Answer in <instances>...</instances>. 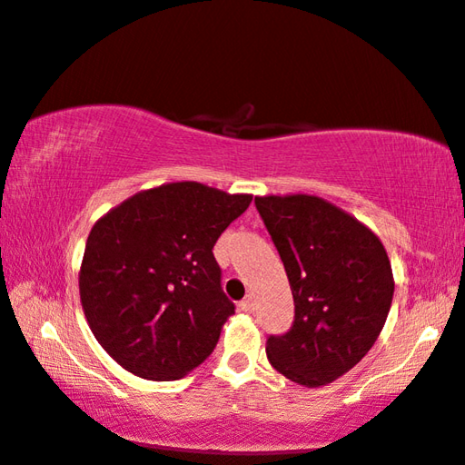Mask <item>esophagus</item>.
Listing matches in <instances>:
<instances>
[{
  "mask_svg": "<svg viewBox=\"0 0 465 465\" xmlns=\"http://www.w3.org/2000/svg\"><path fill=\"white\" fill-rule=\"evenodd\" d=\"M240 308L244 312H254V300H252V296H246L244 300L240 302Z\"/></svg>",
  "mask_w": 465,
  "mask_h": 465,
  "instance_id": "1",
  "label": "esophagus"
}]
</instances>
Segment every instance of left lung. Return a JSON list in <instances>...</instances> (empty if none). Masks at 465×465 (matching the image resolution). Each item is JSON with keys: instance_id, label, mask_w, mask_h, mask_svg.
Listing matches in <instances>:
<instances>
[{"instance_id": "obj_1", "label": "left lung", "mask_w": 465, "mask_h": 465, "mask_svg": "<svg viewBox=\"0 0 465 465\" xmlns=\"http://www.w3.org/2000/svg\"><path fill=\"white\" fill-rule=\"evenodd\" d=\"M290 279L296 316L267 339L277 372L322 387L351 371L385 327L393 302L387 250L371 227L314 194L256 196Z\"/></svg>"}]
</instances>
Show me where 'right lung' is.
Instances as JSON below:
<instances>
[{"instance_id": "right-lung-1", "label": "right lung", "mask_w": 465, "mask_h": 465, "mask_svg": "<svg viewBox=\"0 0 465 465\" xmlns=\"http://www.w3.org/2000/svg\"><path fill=\"white\" fill-rule=\"evenodd\" d=\"M252 203L198 182L140 190L88 233L78 272L88 327L140 379L175 381L203 364L233 304L213 246Z\"/></svg>"}]
</instances>
